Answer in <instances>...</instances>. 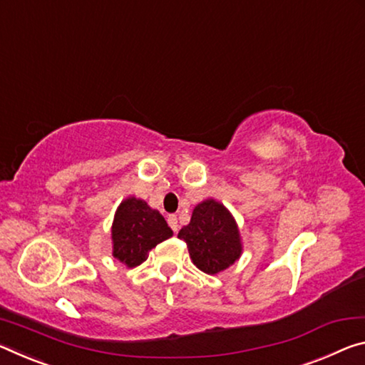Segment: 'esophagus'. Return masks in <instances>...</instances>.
Returning <instances> with one entry per match:
<instances>
[{
    "label": "esophagus",
    "mask_w": 365,
    "mask_h": 365,
    "mask_svg": "<svg viewBox=\"0 0 365 365\" xmlns=\"http://www.w3.org/2000/svg\"><path fill=\"white\" fill-rule=\"evenodd\" d=\"M168 225L171 226V230L175 231V232L179 230V223H178L176 215H170V217H168Z\"/></svg>",
    "instance_id": "esophagus-1"
}]
</instances>
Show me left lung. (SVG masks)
<instances>
[{"label": "left lung", "instance_id": "1", "mask_svg": "<svg viewBox=\"0 0 365 365\" xmlns=\"http://www.w3.org/2000/svg\"><path fill=\"white\" fill-rule=\"evenodd\" d=\"M178 237L186 241L190 260L207 274L226 270L242 254L235 217L215 199H205L194 207L189 225L182 226Z\"/></svg>", "mask_w": 365, "mask_h": 365}]
</instances>
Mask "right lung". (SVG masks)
<instances>
[{
    "mask_svg": "<svg viewBox=\"0 0 365 365\" xmlns=\"http://www.w3.org/2000/svg\"><path fill=\"white\" fill-rule=\"evenodd\" d=\"M173 236V231L145 200L130 195L118 205L111 225L113 257L129 268L147 260L148 252Z\"/></svg>",
    "mask_w": 365,
    "mask_h": 365,
    "instance_id": "1",
    "label": "right lung"
}]
</instances>
